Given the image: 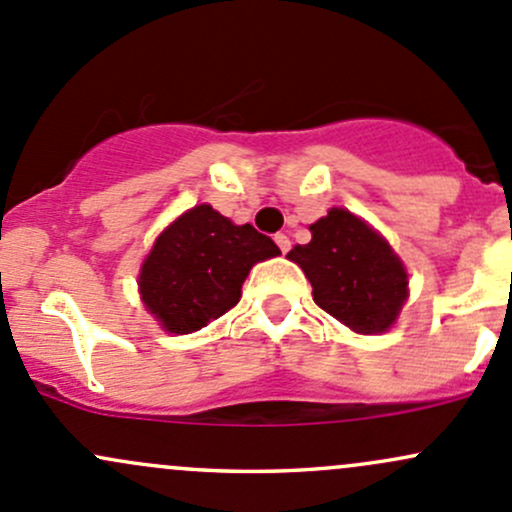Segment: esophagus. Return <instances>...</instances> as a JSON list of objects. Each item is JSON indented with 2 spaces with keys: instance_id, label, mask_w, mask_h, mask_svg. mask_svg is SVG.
<instances>
[{
  "instance_id": "34e87169",
  "label": "esophagus",
  "mask_w": 512,
  "mask_h": 512,
  "mask_svg": "<svg viewBox=\"0 0 512 512\" xmlns=\"http://www.w3.org/2000/svg\"><path fill=\"white\" fill-rule=\"evenodd\" d=\"M276 244H278V249L283 251V254H288V251H290V239L285 234H276Z\"/></svg>"
}]
</instances>
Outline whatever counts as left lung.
Here are the masks:
<instances>
[{"label": "left lung", "instance_id": "1", "mask_svg": "<svg viewBox=\"0 0 512 512\" xmlns=\"http://www.w3.org/2000/svg\"><path fill=\"white\" fill-rule=\"evenodd\" d=\"M310 232V244L288 258L305 271L317 305L356 334L388 332L408 300V271L388 241L344 207Z\"/></svg>", "mask_w": 512, "mask_h": 512}]
</instances>
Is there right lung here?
<instances>
[{
  "mask_svg": "<svg viewBox=\"0 0 512 512\" xmlns=\"http://www.w3.org/2000/svg\"><path fill=\"white\" fill-rule=\"evenodd\" d=\"M278 254L271 236L197 205L153 244L139 273L141 300L166 332H197L239 302L254 263Z\"/></svg>",
  "mask_w": 512,
  "mask_h": 512,
  "instance_id": "right-lung-1",
  "label": "right lung"
}]
</instances>
